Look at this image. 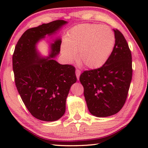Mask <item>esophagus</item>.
<instances>
[{
	"label": "esophagus",
	"mask_w": 148,
	"mask_h": 148,
	"mask_svg": "<svg viewBox=\"0 0 148 148\" xmlns=\"http://www.w3.org/2000/svg\"><path fill=\"white\" fill-rule=\"evenodd\" d=\"M80 74H81V72H80L78 69H76V77H77V80H79Z\"/></svg>",
	"instance_id": "obj_1"
}]
</instances>
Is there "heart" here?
<instances>
[{"label": "heart", "instance_id": "1", "mask_svg": "<svg viewBox=\"0 0 148 148\" xmlns=\"http://www.w3.org/2000/svg\"><path fill=\"white\" fill-rule=\"evenodd\" d=\"M116 38L109 27L97 24H82L66 34L61 47L65 61L71 62L77 58L91 69H99L109 59Z\"/></svg>", "mask_w": 148, "mask_h": 148}]
</instances>
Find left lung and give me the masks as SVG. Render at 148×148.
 Returning a JSON list of instances; mask_svg holds the SVG:
<instances>
[{"label": "left lung", "instance_id": "1", "mask_svg": "<svg viewBox=\"0 0 148 148\" xmlns=\"http://www.w3.org/2000/svg\"><path fill=\"white\" fill-rule=\"evenodd\" d=\"M116 42L109 59L101 68L84 71L79 81L90 113L98 117L111 116L126 101L132 79V56L123 35L114 29Z\"/></svg>", "mask_w": 148, "mask_h": 148}]
</instances>
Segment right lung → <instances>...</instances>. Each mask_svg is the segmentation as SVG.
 <instances>
[{
	"label": "right lung",
	"instance_id": "right-lung-1",
	"mask_svg": "<svg viewBox=\"0 0 148 148\" xmlns=\"http://www.w3.org/2000/svg\"><path fill=\"white\" fill-rule=\"evenodd\" d=\"M67 23L57 20L27 30L12 57L17 91L32 116L41 121H57L63 116L70 89L77 80L73 66L61 64L54 59L60 52L61 38L50 44L48 57H42L36 47L46 35L56 34Z\"/></svg>",
	"mask_w": 148,
	"mask_h": 148
}]
</instances>
